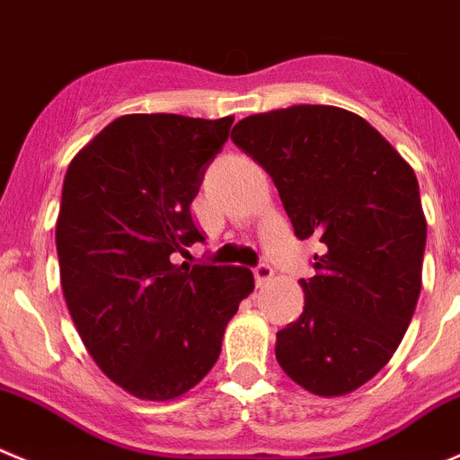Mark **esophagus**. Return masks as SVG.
I'll use <instances>...</instances> for the list:
<instances>
[{
    "mask_svg": "<svg viewBox=\"0 0 460 460\" xmlns=\"http://www.w3.org/2000/svg\"><path fill=\"white\" fill-rule=\"evenodd\" d=\"M252 273H255V282L257 287H264V284H269L270 279H273V269H270L269 264H260L252 269Z\"/></svg>",
    "mask_w": 460,
    "mask_h": 460,
    "instance_id": "obj_1",
    "label": "esophagus"
}]
</instances>
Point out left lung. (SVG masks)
<instances>
[{"label":"left lung","instance_id":"8db88e82","mask_svg":"<svg viewBox=\"0 0 460 460\" xmlns=\"http://www.w3.org/2000/svg\"><path fill=\"white\" fill-rule=\"evenodd\" d=\"M230 137L273 178L298 239L323 243L275 358L305 391L348 395L391 361L418 305L427 242L418 178L377 128L336 106L260 112Z\"/></svg>","mask_w":460,"mask_h":460}]
</instances>
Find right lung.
Instances as JSON below:
<instances>
[{"mask_svg": "<svg viewBox=\"0 0 460 460\" xmlns=\"http://www.w3.org/2000/svg\"><path fill=\"white\" fill-rule=\"evenodd\" d=\"M233 121L117 117L65 173L56 221L65 303L94 364L139 400L194 388L255 288L243 266L172 261L203 242L190 205Z\"/></svg>", "mask_w": 460, "mask_h": 460, "instance_id": "add662e5", "label": "right lung"}]
</instances>
